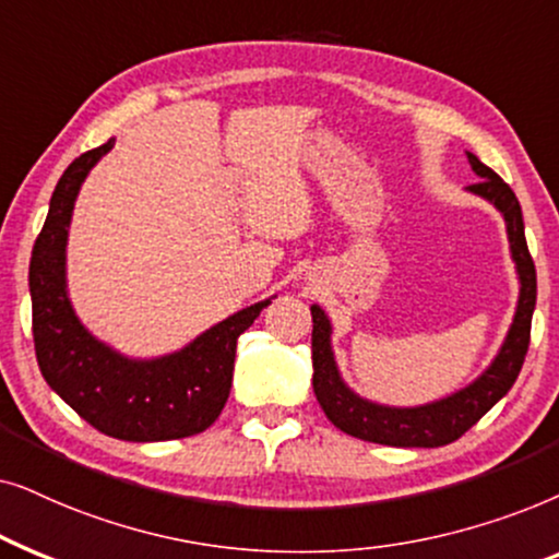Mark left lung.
<instances>
[{"label": "left lung", "instance_id": "obj_1", "mask_svg": "<svg viewBox=\"0 0 559 559\" xmlns=\"http://www.w3.org/2000/svg\"><path fill=\"white\" fill-rule=\"evenodd\" d=\"M467 160H471L475 174L480 176V181L467 186V189L488 199L503 214L506 229H509L511 255L513 263H516L519 281H522V294H519L516 317H513L509 337H506L501 353L496 355L486 373L467 389L427 406L391 408L355 396L342 383L330 347V319L319 307H311V319H314V330H311L314 378H311V383H314L317 401L334 427L349 437H357V440L391 444V448H442V444L460 440L473 424H478L480 416L490 412L496 401H501L509 393L513 381L522 373L532 340L534 304H537V271H534V260L530 255V248H526L522 206H519V199L511 191V186L496 170H490L473 153H467Z\"/></svg>", "mask_w": 559, "mask_h": 559}]
</instances>
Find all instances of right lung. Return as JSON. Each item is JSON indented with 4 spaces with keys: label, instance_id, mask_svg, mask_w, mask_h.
<instances>
[{
    "label": "right lung",
    "instance_id": "add662e5",
    "mask_svg": "<svg viewBox=\"0 0 559 559\" xmlns=\"http://www.w3.org/2000/svg\"><path fill=\"white\" fill-rule=\"evenodd\" d=\"M111 145L115 140H107L63 170L35 240L29 296L37 366L50 389L102 435L128 442L181 440L217 421L233 385L237 337L271 301L237 311L158 360H130L94 340L66 296V240L81 183Z\"/></svg>",
    "mask_w": 559,
    "mask_h": 559
}]
</instances>
